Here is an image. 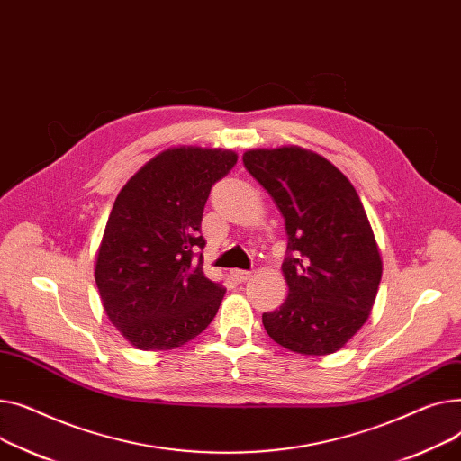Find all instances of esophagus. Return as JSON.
Segmentation results:
<instances>
[{
    "instance_id": "34e87169",
    "label": "esophagus",
    "mask_w": 461,
    "mask_h": 461,
    "mask_svg": "<svg viewBox=\"0 0 461 461\" xmlns=\"http://www.w3.org/2000/svg\"><path fill=\"white\" fill-rule=\"evenodd\" d=\"M230 276H232V279H234L236 283H246L248 279H251L253 274L248 272V269H232Z\"/></svg>"
}]
</instances>
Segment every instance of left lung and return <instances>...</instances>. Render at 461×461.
<instances>
[{"mask_svg": "<svg viewBox=\"0 0 461 461\" xmlns=\"http://www.w3.org/2000/svg\"><path fill=\"white\" fill-rule=\"evenodd\" d=\"M243 166L274 197L288 234L285 303L266 333L303 356L335 354L366 321L382 257L356 187L326 158L300 147L248 150Z\"/></svg>", "mask_w": 461, "mask_h": 461, "instance_id": "1", "label": "left lung"}]
</instances>
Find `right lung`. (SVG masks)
Segmentation results:
<instances>
[{
    "label": "right lung",
    "mask_w": 461,
    "mask_h": 461,
    "mask_svg": "<svg viewBox=\"0 0 461 461\" xmlns=\"http://www.w3.org/2000/svg\"><path fill=\"white\" fill-rule=\"evenodd\" d=\"M236 159L220 149H169L117 195L95 279L105 314L135 348H178L218 312L225 286L203 272L201 221L212 185Z\"/></svg>",
    "instance_id": "add662e5"
}]
</instances>
